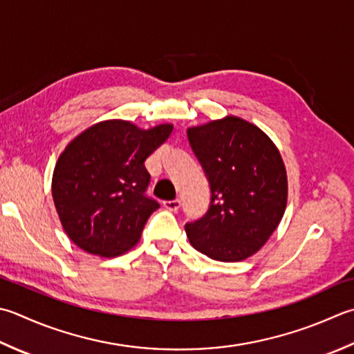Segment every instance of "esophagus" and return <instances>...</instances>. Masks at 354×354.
<instances>
[{"label":"esophagus","instance_id":"esophagus-1","mask_svg":"<svg viewBox=\"0 0 354 354\" xmlns=\"http://www.w3.org/2000/svg\"><path fill=\"white\" fill-rule=\"evenodd\" d=\"M164 207L170 212H178L179 207H181V201L179 199H171V201H164Z\"/></svg>","mask_w":354,"mask_h":354}]
</instances>
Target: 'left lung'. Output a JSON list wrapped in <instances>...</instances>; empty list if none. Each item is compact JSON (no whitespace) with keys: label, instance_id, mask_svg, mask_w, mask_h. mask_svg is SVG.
Listing matches in <instances>:
<instances>
[{"label":"left lung","instance_id":"1","mask_svg":"<svg viewBox=\"0 0 354 354\" xmlns=\"http://www.w3.org/2000/svg\"><path fill=\"white\" fill-rule=\"evenodd\" d=\"M210 184L203 218L185 224L190 244L214 261L247 259L266 244L287 205V171L273 141L238 116L187 130Z\"/></svg>","mask_w":354,"mask_h":354}]
</instances>
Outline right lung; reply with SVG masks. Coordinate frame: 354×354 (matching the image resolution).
<instances>
[{"instance_id": "add662e5", "label": "right lung", "mask_w": 354, "mask_h": 354, "mask_svg": "<svg viewBox=\"0 0 354 354\" xmlns=\"http://www.w3.org/2000/svg\"><path fill=\"white\" fill-rule=\"evenodd\" d=\"M171 124L142 130L122 120L95 124L67 145L52 178L62 228L87 253L115 258L140 241L159 203L145 195L147 159L167 141Z\"/></svg>"}]
</instances>
